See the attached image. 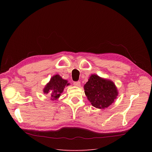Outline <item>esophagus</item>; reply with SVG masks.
I'll return each instance as SVG.
<instances>
[{
	"label": "esophagus",
	"instance_id": "1",
	"mask_svg": "<svg viewBox=\"0 0 152 152\" xmlns=\"http://www.w3.org/2000/svg\"><path fill=\"white\" fill-rule=\"evenodd\" d=\"M73 85H74L75 86H77V87H79L80 86V82L79 81L74 82H73Z\"/></svg>",
	"mask_w": 152,
	"mask_h": 152
}]
</instances>
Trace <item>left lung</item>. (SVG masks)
<instances>
[{"instance_id": "obj_1", "label": "left lung", "mask_w": 152, "mask_h": 152, "mask_svg": "<svg viewBox=\"0 0 152 152\" xmlns=\"http://www.w3.org/2000/svg\"><path fill=\"white\" fill-rule=\"evenodd\" d=\"M84 92L93 107L104 109L108 107L117 98L118 91L112 80L103 79L97 75H91L84 85Z\"/></svg>"}]
</instances>
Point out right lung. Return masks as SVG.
Returning a JSON list of instances; mask_svg holds the SVG:
<instances>
[{"label":"right lung","mask_w":152,"mask_h":152,"mask_svg":"<svg viewBox=\"0 0 152 152\" xmlns=\"http://www.w3.org/2000/svg\"><path fill=\"white\" fill-rule=\"evenodd\" d=\"M69 84H70L68 83V81L63 79L59 75H55L45 86L43 92L44 94H49L51 100H56L63 92L65 86H68Z\"/></svg>","instance_id":"add662e5"}]
</instances>
